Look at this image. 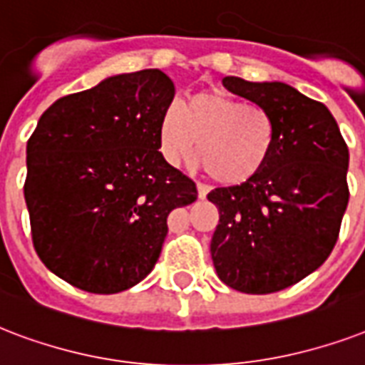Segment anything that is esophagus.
<instances>
[{"label":"esophagus","mask_w":365,"mask_h":365,"mask_svg":"<svg viewBox=\"0 0 365 365\" xmlns=\"http://www.w3.org/2000/svg\"><path fill=\"white\" fill-rule=\"evenodd\" d=\"M196 188H197V196H200V200H203V197L207 196V192H209L207 185H203V182H197Z\"/></svg>","instance_id":"34e87169"}]
</instances>
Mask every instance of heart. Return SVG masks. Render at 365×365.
Listing matches in <instances>:
<instances>
[{
	"mask_svg": "<svg viewBox=\"0 0 365 365\" xmlns=\"http://www.w3.org/2000/svg\"><path fill=\"white\" fill-rule=\"evenodd\" d=\"M163 158L182 163L194 154L211 179L240 185L255 177L272 154L276 125L259 104L219 91L196 93L163 110L158 125ZM198 146H195V143Z\"/></svg>",
	"mask_w": 365,
	"mask_h": 365,
	"instance_id": "1",
	"label": "heart"
}]
</instances>
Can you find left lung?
I'll return each instance as SVG.
<instances>
[{"label":"left lung","instance_id":"1","mask_svg":"<svg viewBox=\"0 0 365 365\" xmlns=\"http://www.w3.org/2000/svg\"><path fill=\"white\" fill-rule=\"evenodd\" d=\"M222 86L272 115L276 140L255 177L207 194L219 209L211 259L228 287L267 295L307 278L337 244L349 148L331 112L295 87L236 76Z\"/></svg>","mask_w":365,"mask_h":365}]
</instances>
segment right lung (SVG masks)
<instances>
[{"instance_id": "add662e5", "label": "right lung", "mask_w": 365, "mask_h": 365, "mask_svg": "<svg viewBox=\"0 0 365 365\" xmlns=\"http://www.w3.org/2000/svg\"><path fill=\"white\" fill-rule=\"evenodd\" d=\"M173 97L158 68L110 76L55 101L28 138L34 247L74 287L110 295L137 285L160 259L169 213L196 202L194 180L160 152Z\"/></svg>"}]
</instances>
